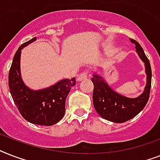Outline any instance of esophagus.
<instances>
[{"mask_svg": "<svg viewBox=\"0 0 160 160\" xmlns=\"http://www.w3.org/2000/svg\"><path fill=\"white\" fill-rule=\"evenodd\" d=\"M88 77V72L86 71V70H84L81 74H80L79 76H78L77 78V80L78 81H81V80H85V79H86V78Z\"/></svg>", "mask_w": 160, "mask_h": 160, "instance_id": "1", "label": "esophagus"}]
</instances>
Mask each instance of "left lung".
<instances>
[{
	"label": "left lung",
	"instance_id": "obj_1",
	"mask_svg": "<svg viewBox=\"0 0 160 160\" xmlns=\"http://www.w3.org/2000/svg\"><path fill=\"white\" fill-rule=\"evenodd\" d=\"M134 44L135 50L144 63L147 83L144 92L136 98H128L113 90L100 75L94 74L91 78L94 84L93 103L100 116L109 121L124 123L135 117L146 105L151 88L152 71L150 63L141 46L136 41L129 39Z\"/></svg>",
	"mask_w": 160,
	"mask_h": 160
}]
</instances>
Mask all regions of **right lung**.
<instances>
[{
  "label": "right lung",
  "instance_id": "obj_1",
  "mask_svg": "<svg viewBox=\"0 0 160 160\" xmlns=\"http://www.w3.org/2000/svg\"><path fill=\"white\" fill-rule=\"evenodd\" d=\"M36 41L34 37L22 44L14 55L9 71V89L15 105L24 119L31 124L51 126L62 119L65 111V100L75 78L65 79L43 90L29 89L21 76L20 60L21 50Z\"/></svg>",
  "mask_w": 160,
  "mask_h": 160
}]
</instances>
